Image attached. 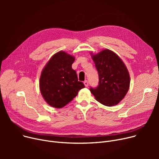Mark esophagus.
Instances as JSON below:
<instances>
[{
    "label": "esophagus",
    "instance_id": "obj_1",
    "mask_svg": "<svg viewBox=\"0 0 159 159\" xmlns=\"http://www.w3.org/2000/svg\"><path fill=\"white\" fill-rule=\"evenodd\" d=\"M84 86H85L86 87H88V86H89V82H88V80H85V81L84 82Z\"/></svg>",
    "mask_w": 159,
    "mask_h": 159
}]
</instances>
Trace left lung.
<instances>
[{
	"label": "left lung",
	"instance_id": "obj_1",
	"mask_svg": "<svg viewBox=\"0 0 159 159\" xmlns=\"http://www.w3.org/2000/svg\"><path fill=\"white\" fill-rule=\"evenodd\" d=\"M98 73L99 83L90 88L97 101L106 106L118 104L128 93L130 77L121 58L111 50L104 49L97 54L90 53Z\"/></svg>",
	"mask_w": 159,
	"mask_h": 159
}]
</instances>
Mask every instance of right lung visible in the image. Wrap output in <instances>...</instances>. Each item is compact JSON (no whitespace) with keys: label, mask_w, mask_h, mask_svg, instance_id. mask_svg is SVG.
Masks as SVG:
<instances>
[{"label":"right lung","mask_w":159,"mask_h":159,"mask_svg":"<svg viewBox=\"0 0 159 159\" xmlns=\"http://www.w3.org/2000/svg\"><path fill=\"white\" fill-rule=\"evenodd\" d=\"M75 57L64 51L54 54L41 72L39 88L42 96L52 107L62 108L70 102L85 88L78 81L76 71L72 69Z\"/></svg>","instance_id":"1"}]
</instances>
